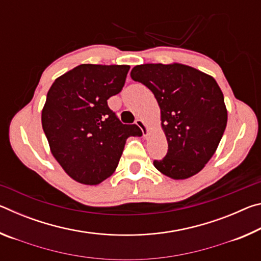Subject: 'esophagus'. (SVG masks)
Segmentation results:
<instances>
[{"instance_id": "34e87169", "label": "esophagus", "mask_w": 261, "mask_h": 261, "mask_svg": "<svg viewBox=\"0 0 261 261\" xmlns=\"http://www.w3.org/2000/svg\"><path fill=\"white\" fill-rule=\"evenodd\" d=\"M136 124L140 127V130H141V132H143V136L144 137H147L148 136V132H149L148 125L143 120H141V118H138V120H136Z\"/></svg>"}]
</instances>
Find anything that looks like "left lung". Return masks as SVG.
<instances>
[{
	"instance_id": "8db88e82",
	"label": "left lung",
	"mask_w": 261,
	"mask_h": 261,
	"mask_svg": "<svg viewBox=\"0 0 261 261\" xmlns=\"http://www.w3.org/2000/svg\"><path fill=\"white\" fill-rule=\"evenodd\" d=\"M131 78L148 87L161 112L168 153L153 165L173 179L199 173L218 148L228 112L215 79L180 63H147L131 70Z\"/></svg>"
}]
</instances>
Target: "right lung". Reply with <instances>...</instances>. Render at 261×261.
<instances>
[{
    "instance_id": "right-lung-1",
    "label": "right lung",
    "mask_w": 261,
    "mask_h": 261,
    "mask_svg": "<svg viewBox=\"0 0 261 261\" xmlns=\"http://www.w3.org/2000/svg\"><path fill=\"white\" fill-rule=\"evenodd\" d=\"M129 65L81 64L55 79L41 113L50 152L70 177L96 185L114 174L126 139L140 135L122 124L107 100L124 86Z\"/></svg>"
}]
</instances>
